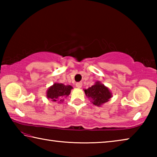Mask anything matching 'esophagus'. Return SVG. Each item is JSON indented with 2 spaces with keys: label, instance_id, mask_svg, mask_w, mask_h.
Segmentation results:
<instances>
[{
  "label": "esophagus",
  "instance_id": "1",
  "mask_svg": "<svg viewBox=\"0 0 157 157\" xmlns=\"http://www.w3.org/2000/svg\"><path fill=\"white\" fill-rule=\"evenodd\" d=\"M76 87H78V88H81V87L82 86V82H77L76 83Z\"/></svg>",
  "mask_w": 157,
  "mask_h": 157
}]
</instances>
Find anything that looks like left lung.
Here are the masks:
<instances>
[{
  "label": "left lung",
  "mask_w": 157,
  "mask_h": 157,
  "mask_svg": "<svg viewBox=\"0 0 157 157\" xmlns=\"http://www.w3.org/2000/svg\"><path fill=\"white\" fill-rule=\"evenodd\" d=\"M84 92L87 97L91 98L93 104L97 106L107 102L111 97V94L109 89L99 82H97L95 84L88 89H85Z\"/></svg>",
  "instance_id": "obj_1"
}]
</instances>
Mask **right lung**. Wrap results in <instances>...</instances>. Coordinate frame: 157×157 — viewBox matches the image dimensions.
<instances>
[{
    "instance_id": "right-lung-1",
    "label": "right lung",
    "mask_w": 157,
    "mask_h": 157,
    "mask_svg": "<svg viewBox=\"0 0 157 157\" xmlns=\"http://www.w3.org/2000/svg\"><path fill=\"white\" fill-rule=\"evenodd\" d=\"M72 89L73 87L70 85L55 83L48 89L47 98L54 102L58 100H60L61 102L63 97L68 96L71 94Z\"/></svg>"
}]
</instances>
